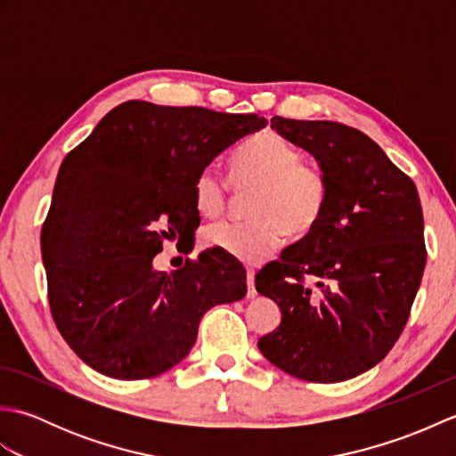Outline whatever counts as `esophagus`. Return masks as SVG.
<instances>
[{"mask_svg":"<svg viewBox=\"0 0 456 456\" xmlns=\"http://www.w3.org/2000/svg\"><path fill=\"white\" fill-rule=\"evenodd\" d=\"M256 296L255 289V270H247V297L253 299Z\"/></svg>","mask_w":456,"mask_h":456,"instance_id":"1","label":"esophagus"}]
</instances>
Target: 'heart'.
I'll use <instances>...</instances> for the list:
<instances>
[{"instance_id":"obj_1","label":"heart","mask_w":456,"mask_h":456,"mask_svg":"<svg viewBox=\"0 0 456 456\" xmlns=\"http://www.w3.org/2000/svg\"><path fill=\"white\" fill-rule=\"evenodd\" d=\"M229 182L247 200L245 223H216L203 231L209 247L221 248L245 265H256L282 243V237L304 239L322 221L329 188L323 172L302 162L292 142L265 131L250 139L231 162ZM193 208L203 217L227 209L229 188L216 170H201L191 186Z\"/></svg>"}]
</instances>
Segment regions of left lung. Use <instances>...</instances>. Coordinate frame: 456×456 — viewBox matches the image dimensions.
<instances>
[{"mask_svg": "<svg viewBox=\"0 0 456 456\" xmlns=\"http://www.w3.org/2000/svg\"><path fill=\"white\" fill-rule=\"evenodd\" d=\"M270 123L314 154L329 198L314 233L255 276L282 312L258 348L299 380L343 382L380 362L408 323L428 260L419 193L358 129L278 115Z\"/></svg>", "mask_w": 456, "mask_h": 456, "instance_id": "obj_1", "label": "left lung"}]
</instances>
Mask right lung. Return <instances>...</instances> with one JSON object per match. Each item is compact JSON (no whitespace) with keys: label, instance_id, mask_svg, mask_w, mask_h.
Here are the masks:
<instances>
[{"label":"right lung","instance_id":"obj_1","mask_svg":"<svg viewBox=\"0 0 456 456\" xmlns=\"http://www.w3.org/2000/svg\"><path fill=\"white\" fill-rule=\"evenodd\" d=\"M263 127L255 113L131 100L66 154L41 253L58 331L94 370L118 380L167 372L191 351L208 309L245 297V270L223 250L172 273L152 260L164 240L198 229V174Z\"/></svg>","mask_w":456,"mask_h":456}]
</instances>
